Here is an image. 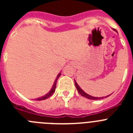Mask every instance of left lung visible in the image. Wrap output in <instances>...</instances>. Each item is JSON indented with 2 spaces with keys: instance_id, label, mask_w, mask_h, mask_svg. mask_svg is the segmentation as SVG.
Segmentation results:
<instances>
[{
  "instance_id": "1",
  "label": "left lung",
  "mask_w": 133,
  "mask_h": 133,
  "mask_svg": "<svg viewBox=\"0 0 133 133\" xmlns=\"http://www.w3.org/2000/svg\"><path fill=\"white\" fill-rule=\"evenodd\" d=\"M114 30H115L116 31V30H115V29H113ZM75 86H76V88H77V90H78V92H79L80 94H81L83 97H85V98H89V99L90 100H100V99H103V98H106V97H109L110 95H108V96H107V97H92V96H90V95H88L87 93H86L85 92H84V90H83V89H81V87H80L79 86H78V84H77V83L76 82V81L75 80Z\"/></svg>"
}]
</instances>
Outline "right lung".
<instances>
[{"mask_svg": "<svg viewBox=\"0 0 133 133\" xmlns=\"http://www.w3.org/2000/svg\"><path fill=\"white\" fill-rule=\"evenodd\" d=\"M61 73L60 72L59 74H58V75H57V77H56V80H55V83H54L53 85H52V89H50V90L49 91V92H48L47 94H46L45 95H44V96H43V97H39V98H36V101H43V100H45L46 99V98H49L50 97H51L52 95H53V93L55 92V89H56V82H57V80H58V78H59V77L61 76Z\"/></svg>", "mask_w": 133, "mask_h": 133, "instance_id": "1", "label": "right lung"}]
</instances>
